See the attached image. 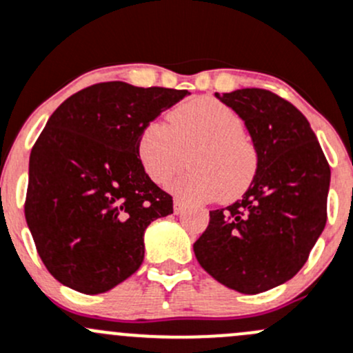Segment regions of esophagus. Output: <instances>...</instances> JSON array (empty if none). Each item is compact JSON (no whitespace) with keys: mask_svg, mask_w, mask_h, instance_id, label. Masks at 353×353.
I'll list each match as a JSON object with an SVG mask.
<instances>
[{"mask_svg":"<svg viewBox=\"0 0 353 353\" xmlns=\"http://www.w3.org/2000/svg\"><path fill=\"white\" fill-rule=\"evenodd\" d=\"M184 208H186V205L181 199H174V213L181 214L184 211Z\"/></svg>","mask_w":353,"mask_h":353,"instance_id":"obj_1","label":"esophagus"}]
</instances>
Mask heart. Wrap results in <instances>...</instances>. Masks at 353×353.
<instances>
[{
    "label": "heart",
    "instance_id": "obj_1",
    "mask_svg": "<svg viewBox=\"0 0 353 353\" xmlns=\"http://www.w3.org/2000/svg\"><path fill=\"white\" fill-rule=\"evenodd\" d=\"M170 191L186 201H233L257 172V152L243 135L235 110L214 98H196L169 113V121L147 125L139 157L155 184H165L188 162Z\"/></svg>",
    "mask_w": 353,
    "mask_h": 353
}]
</instances>
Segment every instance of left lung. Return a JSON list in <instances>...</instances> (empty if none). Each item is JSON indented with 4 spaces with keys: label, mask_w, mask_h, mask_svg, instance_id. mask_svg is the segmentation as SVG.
Instances as JSON below:
<instances>
[{
    "label": "left lung",
    "mask_w": 353,
    "mask_h": 353,
    "mask_svg": "<svg viewBox=\"0 0 353 353\" xmlns=\"http://www.w3.org/2000/svg\"><path fill=\"white\" fill-rule=\"evenodd\" d=\"M216 98L245 121L257 172L243 198L210 211L199 265L226 288L259 294L299 272L326 225L330 165L304 114L259 88Z\"/></svg>",
    "instance_id": "left-lung-1"
}]
</instances>
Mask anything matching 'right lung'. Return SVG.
Masks as SVG:
<instances>
[{
	"label": "right lung",
	"mask_w": 353,
	"mask_h": 353,
	"mask_svg": "<svg viewBox=\"0 0 353 353\" xmlns=\"http://www.w3.org/2000/svg\"><path fill=\"white\" fill-rule=\"evenodd\" d=\"M186 89L92 84L52 113L32 148L25 218L61 284L99 294L143 262V233L172 213V196L147 176L139 140Z\"/></svg>",
	"instance_id": "1"
}]
</instances>
